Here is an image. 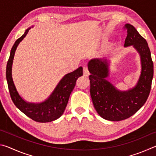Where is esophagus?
I'll return each instance as SVG.
<instances>
[{"instance_id": "obj_1", "label": "esophagus", "mask_w": 156, "mask_h": 156, "mask_svg": "<svg viewBox=\"0 0 156 156\" xmlns=\"http://www.w3.org/2000/svg\"><path fill=\"white\" fill-rule=\"evenodd\" d=\"M83 75L84 76H86V77H88L89 76V72L88 70V68L87 67H84L83 68Z\"/></svg>"}]
</instances>
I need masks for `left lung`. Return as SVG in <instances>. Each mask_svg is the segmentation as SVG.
<instances>
[{"label":"left lung","instance_id":"1","mask_svg":"<svg viewBox=\"0 0 156 156\" xmlns=\"http://www.w3.org/2000/svg\"><path fill=\"white\" fill-rule=\"evenodd\" d=\"M125 28L127 30L125 47L133 46L141 60V74L133 88L120 91L106 80L109 76V63L106 59L94 58L88 63L94 106L102 118L111 121L129 118L143 106L151 91L154 76V64L147 42L133 25L126 24Z\"/></svg>","mask_w":156,"mask_h":156}]
</instances>
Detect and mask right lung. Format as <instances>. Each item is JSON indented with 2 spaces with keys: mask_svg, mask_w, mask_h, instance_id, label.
<instances>
[{
  "mask_svg": "<svg viewBox=\"0 0 156 156\" xmlns=\"http://www.w3.org/2000/svg\"><path fill=\"white\" fill-rule=\"evenodd\" d=\"M30 30V28L27 29L24 34L15 42L7 61L6 78L10 96L16 107L31 119L38 122H51L59 118L64 113L70 94L76 85V82L83 76V67H80L74 72L66 74L45 101L38 104L25 101L16 89L12 76V68L16 49Z\"/></svg>",
  "mask_w": 156,
  "mask_h": 156,
  "instance_id": "add662e5",
  "label": "right lung"
}]
</instances>
